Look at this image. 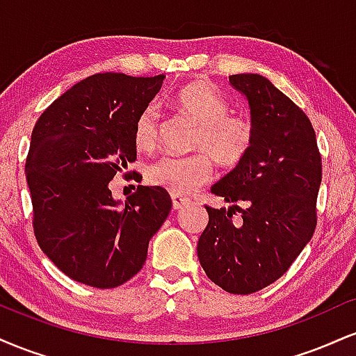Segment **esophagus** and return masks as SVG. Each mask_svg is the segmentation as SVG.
I'll list each match as a JSON object with an SVG mask.
<instances>
[{
	"instance_id": "1",
	"label": "esophagus",
	"mask_w": 356,
	"mask_h": 356,
	"mask_svg": "<svg viewBox=\"0 0 356 356\" xmlns=\"http://www.w3.org/2000/svg\"><path fill=\"white\" fill-rule=\"evenodd\" d=\"M187 204H191L189 197H186V195H181V194H172L174 209H182V207H186Z\"/></svg>"
}]
</instances>
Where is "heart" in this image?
<instances>
[{
	"label": "heart",
	"instance_id": "1",
	"mask_svg": "<svg viewBox=\"0 0 356 356\" xmlns=\"http://www.w3.org/2000/svg\"><path fill=\"white\" fill-rule=\"evenodd\" d=\"M174 107L197 124L191 155H162L150 162L145 177L152 186L174 194H189L211 179L212 159L226 169L243 164L256 140V127L243 113H232L229 104L206 83L186 85L174 95ZM161 137V113L154 104L138 113L134 124V144L152 150Z\"/></svg>",
	"mask_w": 356,
	"mask_h": 356
}]
</instances>
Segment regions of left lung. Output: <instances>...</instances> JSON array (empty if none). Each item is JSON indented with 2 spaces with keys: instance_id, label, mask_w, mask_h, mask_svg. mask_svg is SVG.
<instances>
[{
  "instance_id": "8db88e82",
  "label": "left lung",
  "mask_w": 356,
  "mask_h": 356,
  "mask_svg": "<svg viewBox=\"0 0 356 356\" xmlns=\"http://www.w3.org/2000/svg\"><path fill=\"white\" fill-rule=\"evenodd\" d=\"M229 81L246 95L256 140L246 161L212 186L236 206H206L197 256L212 283L251 295L280 280L312 239L321 154L309 118L268 79L241 73Z\"/></svg>"
}]
</instances>
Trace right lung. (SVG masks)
Instances as JSON below:
<instances>
[{
    "label": "right lung",
    "instance_id": "add662e5",
    "mask_svg": "<svg viewBox=\"0 0 356 356\" xmlns=\"http://www.w3.org/2000/svg\"><path fill=\"white\" fill-rule=\"evenodd\" d=\"M162 80L97 73L53 102L31 134L26 182L35 238L79 283L107 289L136 276L172 207L162 187L137 186L125 206L108 187L124 170L125 181H137L138 172L127 170L137 161L134 124Z\"/></svg>",
    "mask_w": 356,
    "mask_h": 356
}]
</instances>
